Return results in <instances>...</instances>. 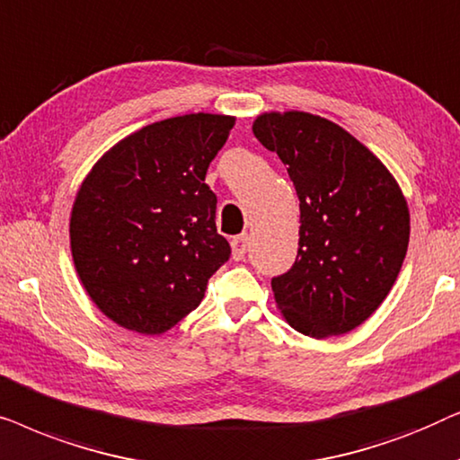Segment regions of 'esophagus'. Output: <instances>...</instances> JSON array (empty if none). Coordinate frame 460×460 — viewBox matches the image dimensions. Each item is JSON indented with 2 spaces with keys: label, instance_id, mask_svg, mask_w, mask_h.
I'll return each mask as SVG.
<instances>
[{
  "label": "esophagus",
  "instance_id": "esophagus-1",
  "mask_svg": "<svg viewBox=\"0 0 460 460\" xmlns=\"http://www.w3.org/2000/svg\"><path fill=\"white\" fill-rule=\"evenodd\" d=\"M247 247H249V234H241V236L232 238V257H234L236 261H241L244 253H247Z\"/></svg>",
  "mask_w": 460,
  "mask_h": 460
}]
</instances>
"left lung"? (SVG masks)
<instances>
[{
  "label": "left lung",
  "instance_id": "1",
  "mask_svg": "<svg viewBox=\"0 0 460 460\" xmlns=\"http://www.w3.org/2000/svg\"><path fill=\"white\" fill-rule=\"evenodd\" d=\"M253 134L280 156L299 197L297 260L272 279L276 305L307 337L354 331L404 263L411 213L398 181L362 142L310 112H263Z\"/></svg>",
  "mask_w": 460,
  "mask_h": 460
}]
</instances>
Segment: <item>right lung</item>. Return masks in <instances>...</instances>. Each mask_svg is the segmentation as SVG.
Instances as JSON below:
<instances>
[{"label": "right lung", "instance_id": "1", "mask_svg": "<svg viewBox=\"0 0 460 460\" xmlns=\"http://www.w3.org/2000/svg\"><path fill=\"white\" fill-rule=\"evenodd\" d=\"M232 128L234 117L211 112L146 125L104 153L81 184L68 230L75 270L123 329L169 331L228 261L205 175Z\"/></svg>", "mask_w": 460, "mask_h": 460}]
</instances>
